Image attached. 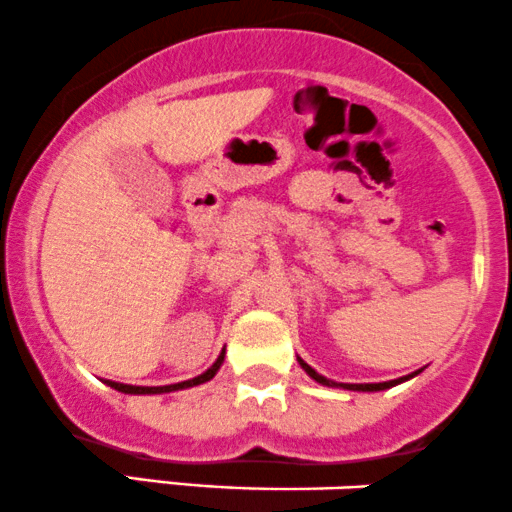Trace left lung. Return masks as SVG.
<instances>
[{
    "label": "left lung",
    "mask_w": 512,
    "mask_h": 512,
    "mask_svg": "<svg viewBox=\"0 0 512 512\" xmlns=\"http://www.w3.org/2000/svg\"><path fill=\"white\" fill-rule=\"evenodd\" d=\"M299 364H302V369L306 371V374H309L311 378H314V381L323 383V386H328V388H347V390H364V393H371V390H386V388H393V386H398V383L407 381V378L417 376V371H414V374H410V376H405V378H395V381H386V383H335V381H330V378H326V376L316 374V371L311 369V366L306 364L304 359H299Z\"/></svg>",
    "instance_id": "obj_1"
}]
</instances>
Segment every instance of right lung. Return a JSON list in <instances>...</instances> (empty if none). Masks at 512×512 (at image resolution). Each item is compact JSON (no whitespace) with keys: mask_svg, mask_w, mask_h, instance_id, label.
I'll return each mask as SVG.
<instances>
[{"mask_svg":"<svg viewBox=\"0 0 512 512\" xmlns=\"http://www.w3.org/2000/svg\"><path fill=\"white\" fill-rule=\"evenodd\" d=\"M225 362V350L220 352L218 362H215L210 369L206 371V374L191 378V381H182V383H172V386H155V388H146V386H126V383H114V381H105L107 386L119 390V393H131V395H155V393H172V390H182V388H194V386H201V383H206L213 378L215 374H218L220 364Z\"/></svg>","mask_w":512,"mask_h":512,"instance_id":"obj_1","label":"right lung"}]
</instances>
